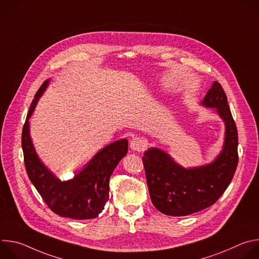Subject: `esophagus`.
I'll use <instances>...</instances> for the list:
<instances>
[{"instance_id":"34e87169","label":"esophagus","mask_w":259,"mask_h":259,"mask_svg":"<svg viewBox=\"0 0 259 259\" xmlns=\"http://www.w3.org/2000/svg\"><path fill=\"white\" fill-rule=\"evenodd\" d=\"M130 147L135 152H142L145 149V141L141 137H133L130 141Z\"/></svg>"}]
</instances>
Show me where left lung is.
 Wrapping results in <instances>:
<instances>
[{"label": "left lung", "instance_id": "8db88e82", "mask_svg": "<svg viewBox=\"0 0 259 259\" xmlns=\"http://www.w3.org/2000/svg\"><path fill=\"white\" fill-rule=\"evenodd\" d=\"M202 103L216 107L226 122L224 151L212 164L183 169L158 149L142 157L151 200L166 215L186 216L212 206L228 189L238 166V130L223 86L214 82Z\"/></svg>", "mask_w": 259, "mask_h": 259}]
</instances>
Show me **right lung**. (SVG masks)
Segmentation results:
<instances>
[{
    "instance_id": "add662e5",
    "label": "right lung",
    "mask_w": 259,
    "mask_h": 259,
    "mask_svg": "<svg viewBox=\"0 0 259 259\" xmlns=\"http://www.w3.org/2000/svg\"><path fill=\"white\" fill-rule=\"evenodd\" d=\"M48 83L49 80L45 81L36 91L22 129L21 145L26 173L44 202L57 215L73 219L95 218L109 199V177L127 155L128 141L121 139L108 144L72 180L59 181L36 157L27 121Z\"/></svg>"
}]
</instances>
